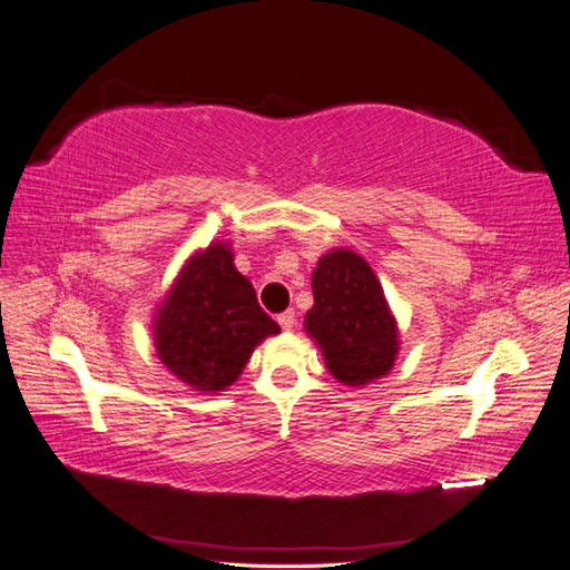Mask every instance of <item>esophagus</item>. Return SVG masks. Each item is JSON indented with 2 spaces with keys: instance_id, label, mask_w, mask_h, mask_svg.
<instances>
[{
  "instance_id": "1",
  "label": "esophagus",
  "mask_w": 570,
  "mask_h": 570,
  "mask_svg": "<svg viewBox=\"0 0 570 570\" xmlns=\"http://www.w3.org/2000/svg\"><path fill=\"white\" fill-rule=\"evenodd\" d=\"M278 323H281L283 331H292V327H295V323H297V316H295V312H292V308H289V312H285V314L278 316Z\"/></svg>"
}]
</instances>
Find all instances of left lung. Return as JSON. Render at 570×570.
<instances>
[{"instance_id": "left-lung-1", "label": "left lung", "mask_w": 570, "mask_h": 570, "mask_svg": "<svg viewBox=\"0 0 570 570\" xmlns=\"http://www.w3.org/2000/svg\"><path fill=\"white\" fill-rule=\"evenodd\" d=\"M314 306L304 331L337 383L366 387L385 377L400 354V325L377 275L352 249L325 252L312 278Z\"/></svg>"}]
</instances>
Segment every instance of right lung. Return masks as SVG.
<instances>
[{"label":"right lung","mask_w":570,"mask_h":570,"mask_svg":"<svg viewBox=\"0 0 570 570\" xmlns=\"http://www.w3.org/2000/svg\"><path fill=\"white\" fill-rule=\"evenodd\" d=\"M228 243L197 249L178 271L151 318L154 350L180 383L199 394L230 387L254 350L281 327L235 268Z\"/></svg>","instance_id":"1"}]
</instances>
